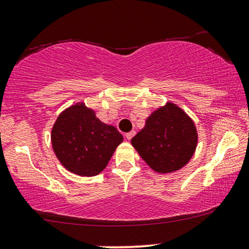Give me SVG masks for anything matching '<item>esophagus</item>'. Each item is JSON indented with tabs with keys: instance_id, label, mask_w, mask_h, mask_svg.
<instances>
[{
	"instance_id": "obj_1",
	"label": "esophagus",
	"mask_w": 249,
	"mask_h": 249,
	"mask_svg": "<svg viewBox=\"0 0 249 249\" xmlns=\"http://www.w3.org/2000/svg\"><path fill=\"white\" fill-rule=\"evenodd\" d=\"M134 136H136V131H131V132H128V133L125 134V139L131 140Z\"/></svg>"
}]
</instances>
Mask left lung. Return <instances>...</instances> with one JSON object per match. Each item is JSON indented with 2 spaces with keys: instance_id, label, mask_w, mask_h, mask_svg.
<instances>
[{
  "instance_id": "8db88e82",
  "label": "left lung",
  "mask_w": 249,
  "mask_h": 249,
  "mask_svg": "<svg viewBox=\"0 0 249 249\" xmlns=\"http://www.w3.org/2000/svg\"><path fill=\"white\" fill-rule=\"evenodd\" d=\"M198 136L193 119L176 104L159 107L131 139L142 160L158 173H173L189 162Z\"/></svg>"
}]
</instances>
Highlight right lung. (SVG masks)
I'll return each instance as SVG.
<instances>
[{
	"instance_id": "right-lung-1",
	"label": "right lung",
	"mask_w": 249,
	"mask_h": 249,
	"mask_svg": "<svg viewBox=\"0 0 249 249\" xmlns=\"http://www.w3.org/2000/svg\"><path fill=\"white\" fill-rule=\"evenodd\" d=\"M51 140L56 158L66 169L80 176H95L106 168L123 136L80 102L60 113Z\"/></svg>"
}]
</instances>
